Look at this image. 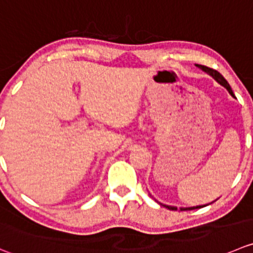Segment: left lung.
Listing matches in <instances>:
<instances>
[{"mask_svg": "<svg viewBox=\"0 0 253 253\" xmlns=\"http://www.w3.org/2000/svg\"><path fill=\"white\" fill-rule=\"evenodd\" d=\"M195 65H197L198 68H200V69H202V70H204L205 73H208V74H209L210 77L214 78V79L216 80V82L219 83L220 85H222V86H224L225 89H226L227 91H229V94L231 95V96H235V95H234V91H232V90H231V86H230V85H229V83L226 82V79H225V78L222 77V75L220 74L219 72H217V70L211 69V68H208V67H205V65H199V64H195ZM164 207L168 208L169 210H174V209H176V208L168 207V205H164ZM197 208H198V207H197Z\"/></svg>", "mask_w": 253, "mask_h": 253, "instance_id": "1", "label": "left lung"}]
</instances>
